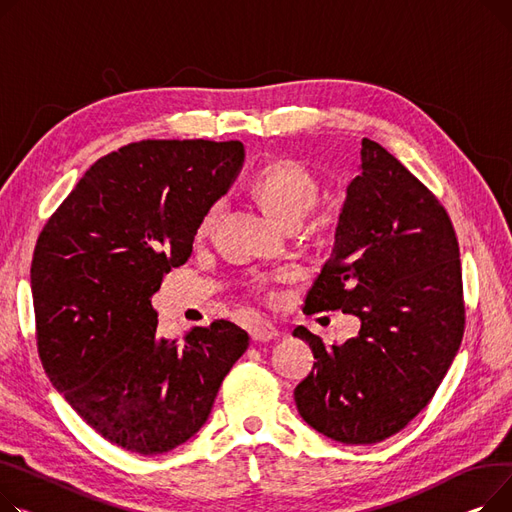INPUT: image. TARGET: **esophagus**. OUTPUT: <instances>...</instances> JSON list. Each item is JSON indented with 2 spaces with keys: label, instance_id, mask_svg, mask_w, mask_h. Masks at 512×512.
<instances>
[{
  "label": "esophagus",
  "instance_id": "1",
  "mask_svg": "<svg viewBox=\"0 0 512 512\" xmlns=\"http://www.w3.org/2000/svg\"><path fill=\"white\" fill-rule=\"evenodd\" d=\"M250 335H252V341H256V343H266V341H270V339L279 337V328H277L273 322L258 320V322H254V326H252V330H250Z\"/></svg>",
  "mask_w": 512,
  "mask_h": 512
}]
</instances>
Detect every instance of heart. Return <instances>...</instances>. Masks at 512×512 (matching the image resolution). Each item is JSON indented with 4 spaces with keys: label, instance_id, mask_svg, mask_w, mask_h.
Wrapping results in <instances>:
<instances>
[{
    "label": "heart",
    "instance_id": "b5f03b06",
    "mask_svg": "<svg viewBox=\"0 0 512 512\" xmlns=\"http://www.w3.org/2000/svg\"><path fill=\"white\" fill-rule=\"evenodd\" d=\"M252 190L270 215H275L279 221L291 227L302 221L308 210L316 204L320 194V184L316 175L304 163L293 161V159H279L256 173V177L252 179ZM219 213H221L219 202H215L206 210L198 227L200 235H206L215 227ZM285 279H287V273L281 270V273H275V275L258 277L254 287L258 291H264L270 299H277L279 295L273 289V283L285 281Z\"/></svg>",
    "mask_w": 512,
    "mask_h": 512
}]
</instances>
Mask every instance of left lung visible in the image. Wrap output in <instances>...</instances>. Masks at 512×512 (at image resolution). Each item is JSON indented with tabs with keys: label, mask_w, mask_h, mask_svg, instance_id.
Listing matches in <instances>:
<instances>
[{
	"label": "left lung",
	"mask_w": 512,
	"mask_h": 512,
	"mask_svg": "<svg viewBox=\"0 0 512 512\" xmlns=\"http://www.w3.org/2000/svg\"><path fill=\"white\" fill-rule=\"evenodd\" d=\"M335 248L306 295V314L362 320L326 347L308 328L312 372L295 386L306 424L343 444L401 432L434 397L459 351L465 304L459 242L440 200L378 142L362 140Z\"/></svg>",
	"instance_id": "1"
}]
</instances>
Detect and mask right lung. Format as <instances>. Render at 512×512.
I'll return each mask as SVG.
<instances>
[{
  "mask_svg": "<svg viewBox=\"0 0 512 512\" xmlns=\"http://www.w3.org/2000/svg\"><path fill=\"white\" fill-rule=\"evenodd\" d=\"M244 157L237 140L132 142L82 175L37 239L41 364L84 422L130 453L190 440L250 345L229 320L194 326L182 345L159 339L150 304Z\"/></svg>",
  "mask_w": 512,
  "mask_h": 512,
  "instance_id": "obj_1",
  "label": "right lung"
}]
</instances>
